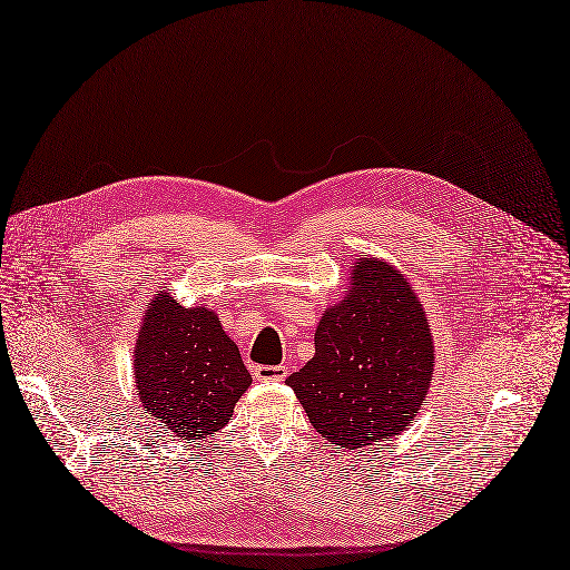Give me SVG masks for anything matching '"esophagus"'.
<instances>
[{
	"label": "esophagus",
	"mask_w": 570,
	"mask_h": 570,
	"mask_svg": "<svg viewBox=\"0 0 570 570\" xmlns=\"http://www.w3.org/2000/svg\"><path fill=\"white\" fill-rule=\"evenodd\" d=\"M288 375L286 365H256L254 377L261 382H282Z\"/></svg>",
	"instance_id": "1"
}]
</instances>
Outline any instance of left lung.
<instances>
[{"label": "left lung", "mask_w": 570, "mask_h": 570, "mask_svg": "<svg viewBox=\"0 0 570 570\" xmlns=\"http://www.w3.org/2000/svg\"><path fill=\"white\" fill-rule=\"evenodd\" d=\"M433 363L429 318L410 282L380 258H358L352 293L321 316L314 358L286 384L321 438L358 450L412 424Z\"/></svg>", "instance_id": "left-lung-1"}]
</instances>
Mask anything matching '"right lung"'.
Segmentation results:
<instances>
[{
	"label": "right lung",
	"mask_w": 570,
	"mask_h": 570,
	"mask_svg": "<svg viewBox=\"0 0 570 570\" xmlns=\"http://www.w3.org/2000/svg\"><path fill=\"white\" fill-rule=\"evenodd\" d=\"M141 407L181 440H203L228 424L252 375L237 344L209 307H184L156 291L135 344Z\"/></svg>",
	"instance_id": "1"
}]
</instances>
